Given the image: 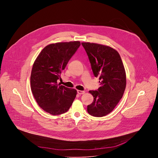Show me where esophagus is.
<instances>
[{
    "mask_svg": "<svg viewBox=\"0 0 158 158\" xmlns=\"http://www.w3.org/2000/svg\"><path fill=\"white\" fill-rule=\"evenodd\" d=\"M77 93L79 94H84L85 93V91H80V90H77Z\"/></svg>",
    "mask_w": 158,
    "mask_h": 158,
    "instance_id": "obj_1",
    "label": "esophagus"
}]
</instances>
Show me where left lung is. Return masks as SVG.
<instances>
[{
  "label": "left lung",
  "mask_w": 158,
  "mask_h": 158,
  "mask_svg": "<svg viewBox=\"0 0 158 158\" xmlns=\"http://www.w3.org/2000/svg\"><path fill=\"white\" fill-rule=\"evenodd\" d=\"M95 77H99L100 87L89 91L93 102L87 106L88 113L104 116L113 110L123 98L126 85V72L117 51L104 45L82 42Z\"/></svg>",
  "instance_id": "obj_1"
}]
</instances>
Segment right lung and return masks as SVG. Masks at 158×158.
Returning <instances> with one entry per match:
<instances>
[{
  "label": "right lung",
  "instance_id": "obj_1",
  "mask_svg": "<svg viewBox=\"0 0 158 158\" xmlns=\"http://www.w3.org/2000/svg\"><path fill=\"white\" fill-rule=\"evenodd\" d=\"M81 42H58L45 47L35 59L31 75L33 96L38 105L56 116L65 113L77 94L74 89L67 88L57 81Z\"/></svg>",
  "mask_w": 158,
  "mask_h": 158
}]
</instances>
